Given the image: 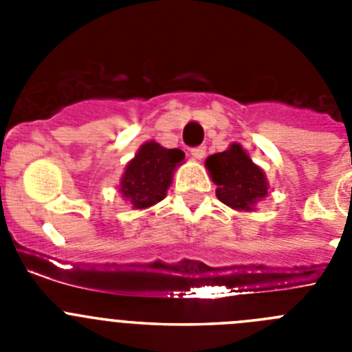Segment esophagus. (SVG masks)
<instances>
[{
    "label": "esophagus",
    "mask_w": 352,
    "mask_h": 352,
    "mask_svg": "<svg viewBox=\"0 0 352 352\" xmlns=\"http://www.w3.org/2000/svg\"><path fill=\"white\" fill-rule=\"evenodd\" d=\"M190 155L194 158H197V160H201V158H204V155H206V146H197V148H192Z\"/></svg>",
    "instance_id": "obj_1"
}]
</instances>
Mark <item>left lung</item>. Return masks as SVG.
<instances>
[{"label": "left lung", "mask_w": 352, "mask_h": 352, "mask_svg": "<svg viewBox=\"0 0 352 352\" xmlns=\"http://www.w3.org/2000/svg\"><path fill=\"white\" fill-rule=\"evenodd\" d=\"M206 167L217 185V197L234 210L250 211L268 194L266 176L239 144L208 157Z\"/></svg>", "instance_id": "obj_1"}]
</instances>
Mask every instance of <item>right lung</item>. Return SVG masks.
I'll return each instance as SVG.
<instances>
[{
  "label": "right lung",
  "mask_w": 352,
  "mask_h": 352,
  "mask_svg": "<svg viewBox=\"0 0 352 352\" xmlns=\"http://www.w3.org/2000/svg\"><path fill=\"white\" fill-rule=\"evenodd\" d=\"M183 158L185 153L182 149L162 148L153 141L146 142L133 160L129 162L120 192L138 210L153 206L166 197L173 182V170Z\"/></svg>",
  "instance_id": "1"
}]
</instances>
